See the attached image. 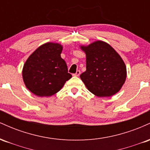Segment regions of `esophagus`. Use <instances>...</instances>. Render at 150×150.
Masks as SVG:
<instances>
[{
  "label": "esophagus",
  "instance_id": "esophagus-1",
  "mask_svg": "<svg viewBox=\"0 0 150 150\" xmlns=\"http://www.w3.org/2000/svg\"><path fill=\"white\" fill-rule=\"evenodd\" d=\"M80 70H77V72H76V73H75V74H73V75H74V76H79V75H80Z\"/></svg>",
  "mask_w": 150,
  "mask_h": 150
}]
</instances>
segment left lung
<instances>
[{
	"instance_id": "1",
	"label": "left lung",
	"mask_w": 150,
	"mask_h": 150,
	"mask_svg": "<svg viewBox=\"0 0 150 150\" xmlns=\"http://www.w3.org/2000/svg\"><path fill=\"white\" fill-rule=\"evenodd\" d=\"M86 53V71L80 78L89 92L99 97H111L126 78V67L118 53L101 41L81 46Z\"/></svg>"
}]
</instances>
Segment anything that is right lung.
Here are the masks:
<instances>
[{"label":"right lung","instance_id":"1","mask_svg":"<svg viewBox=\"0 0 150 150\" xmlns=\"http://www.w3.org/2000/svg\"><path fill=\"white\" fill-rule=\"evenodd\" d=\"M61 45L46 43L39 46L24 65L22 77L26 87L39 97H49L60 91L72 77L61 57Z\"/></svg>","mask_w":150,"mask_h":150}]
</instances>
